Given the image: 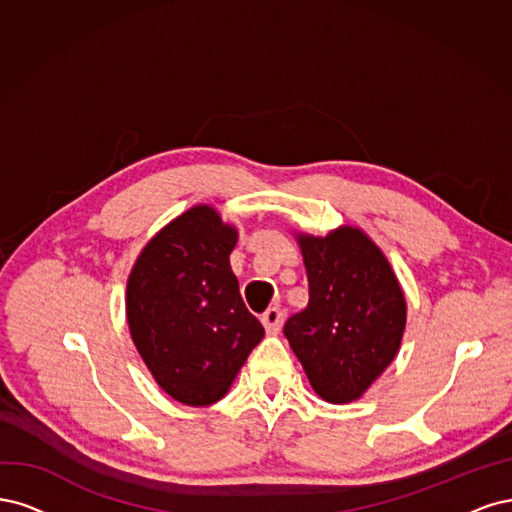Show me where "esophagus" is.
<instances>
[{
  "label": "esophagus",
  "mask_w": 512,
  "mask_h": 512,
  "mask_svg": "<svg viewBox=\"0 0 512 512\" xmlns=\"http://www.w3.org/2000/svg\"><path fill=\"white\" fill-rule=\"evenodd\" d=\"M261 323H263V327H266L268 334H276L280 329V323H283V312H280L278 308H268L261 315Z\"/></svg>",
  "instance_id": "34e87169"
}]
</instances>
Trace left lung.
<instances>
[{"label": "left lung", "mask_w": 512, "mask_h": 512, "mask_svg": "<svg viewBox=\"0 0 512 512\" xmlns=\"http://www.w3.org/2000/svg\"><path fill=\"white\" fill-rule=\"evenodd\" d=\"M308 276V306L285 336L310 387L329 404L359 400L400 351L406 298L385 253L361 227L293 232Z\"/></svg>", "instance_id": "8db88e82"}]
</instances>
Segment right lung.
<instances>
[{"mask_svg":"<svg viewBox=\"0 0 512 512\" xmlns=\"http://www.w3.org/2000/svg\"><path fill=\"white\" fill-rule=\"evenodd\" d=\"M236 242V225L197 204L146 242L127 276L131 340L155 383L180 404L219 402L266 334L229 266Z\"/></svg>","mask_w":512,"mask_h":512,"instance_id":"add662e5","label":"right lung"}]
</instances>
